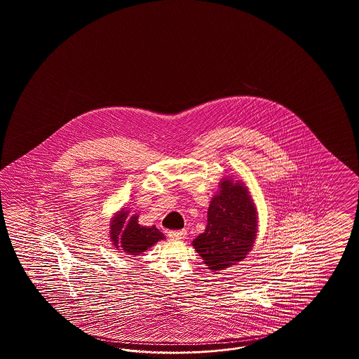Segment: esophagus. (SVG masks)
I'll return each instance as SVG.
<instances>
[{
  "label": "esophagus",
  "mask_w": 359,
  "mask_h": 359,
  "mask_svg": "<svg viewBox=\"0 0 359 359\" xmlns=\"http://www.w3.org/2000/svg\"><path fill=\"white\" fill-rule=\"evenodd\" d=\"M168 236L170 238H173V239H184L187 236V231L186 230H175L170 231L168 232Z\"/></svg>",
  "instance_id": "34e87169"
}]
</instances>
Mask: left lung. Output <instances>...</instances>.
<instances>
[{
  "mask_svg": "<svg viewBox=\"0 0 359 359\" xmlns=\"http://www.w3.org/2000/svg\"><path fill=\"white\" fill-rule=\"evenodd\" d=\"M205 231L194 247L212 271H222L245 258L257 236V211L245 187L222 182L211 201Z\"/></svg>",
  "mask_w": 359,
  "mask_h": 359,
  "instance_id": "left-lung-1",
  "label": "left lung"
}]
</instances>
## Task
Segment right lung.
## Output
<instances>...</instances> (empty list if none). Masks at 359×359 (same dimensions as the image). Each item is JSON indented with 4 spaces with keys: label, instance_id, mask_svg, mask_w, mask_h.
<instances>
[{
    "label": "right lung",
    "instance_id": "1",
    "mask_svg": "<svg viewBox=\"0 0 359 359\" xmlns=\"http://www.w3.org/2000/svg\"><path fill=\"white\" fill-rule=\"evenodd\" d=\"M128 211H121L111 223V238L116 248H123L129 255H139L152 244L164 239L163 232L152 226L144 227L137 223V216L127 222Z\"/></svg>",
    "mask_w": 359,
    "mask_h": 359
}]
</instances>
